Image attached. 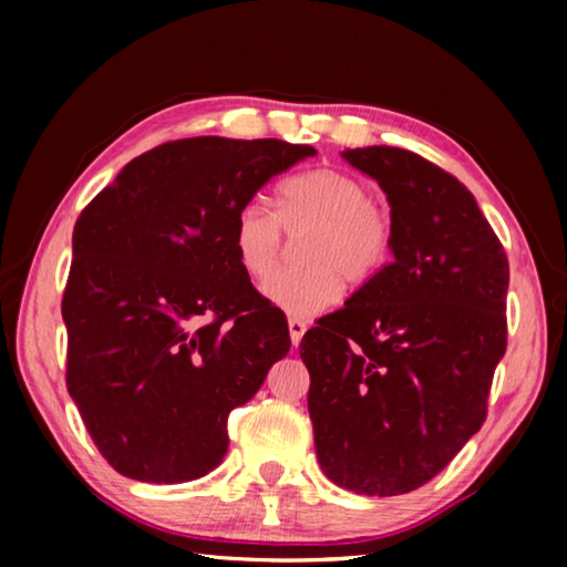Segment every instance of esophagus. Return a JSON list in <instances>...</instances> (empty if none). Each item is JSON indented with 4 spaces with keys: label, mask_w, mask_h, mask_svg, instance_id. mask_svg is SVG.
<instances>
[{
    "label": "esophagus",
    "mask_w": 567,
    "mask_h": 567,
    "mask_svg": "<svg viewBox=\"0 0 567 567\" xmlns=\"http://www.w3.org/2000/svg\"><path fill=\"white\" fill-rule=\"evenodd\" d=\"M287 328H290L292 344H300L302 334H305V330H307V322L300 320V318H290V320H287Z\"/></svg>",
    "instance_id": "1"
}]
</instances>
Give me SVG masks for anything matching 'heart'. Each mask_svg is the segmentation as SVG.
Masks as SVG:
<instances>
[{
  "instance_id": "1",
  "label": "heart",
  "mask_w": 567,
  "mask_h": 567,
  "mask_svg": "<svg viewBox=\"0 0 567 567\" xmlns=\"http://www.w3.org/2000/svg\"><path fill=\"white\" fill-rule=\"evenodd\" d=\"M285 233L305 237L297 245L302 267L277 272L265 297L292 318H315L344 292V280L364 285L388 265L392 217L368 195L364 182L334 167L287 177L275 195V213L260 203L239 207L233 249L239 270L265 282L282 260Z\"/></svg>"
}]
</instances>
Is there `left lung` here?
Listing matches in <instances>:
<instances>
[{"label":"left lung","instance_id":"1","mask_svg":"<svg viewBox=\"0 0 567 567\" xmlns=\"http://www.w3.org/2000/svg\"><path fill=\"white\" fill-rule=\"evenodd\" d=\"M342 157L378 179L392 260L305 332L315 450L358 495H402L433 480L483 427L507 348L511 267L470 189L400 147Z\"/></svg>","mask_w":567,"mask_h":567}]
</instances>
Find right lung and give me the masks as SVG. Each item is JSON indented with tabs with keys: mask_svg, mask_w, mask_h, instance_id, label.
<instances>
[{
	"mask_svg": "<svg viewBox=\"0 0 567 567\" xmlns=\"http://www.w3.org/2000/svg\"><path fill=\"white\" fill-rule=\"evenodd\" d=\"M312 155L282 140L165 142L76 217L66 390L117 473L172 485L223 463L229 412L290 352L285 312L239 270L235 215Z\"/></svg>",
	"mask_w": 567,
	"mask_h": 567,
	"instance_id": "obj_1",
	"label": "right lung"
}]
</instances>
